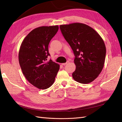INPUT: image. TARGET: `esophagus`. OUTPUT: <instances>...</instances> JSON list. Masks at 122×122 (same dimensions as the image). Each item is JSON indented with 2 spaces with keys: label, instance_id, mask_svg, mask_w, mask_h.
I'll use <instances>...</instances> for the list:
<instances>
[{
  "label": "esophagus",
  "instance_id": "obj_1",
  "mask_svg": "<svg viewBox=\"0 0 122 122\" xmlns=\"http://www.w3.org/2000/svg\"><path fill=\"white\" fill-rule=\"evenodd\" d=\"M69 61H67V62H66V63H62V65H63V66H65L66 65H67L68 64H69Z\"/></svg>",
  "mask_w": 122,
  "mask_h": 122
}]
</instances>
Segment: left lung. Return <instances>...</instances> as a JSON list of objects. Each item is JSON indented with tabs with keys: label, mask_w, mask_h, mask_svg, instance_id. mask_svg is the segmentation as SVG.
Here are the masks:
<instances>
[{
	"label": "left lung",
	"mask_w": 122,
	"mask_h": 122,
	"mask_svg": "<svg viewBox=\"0 0 122 122\" xmlns=\"http://www.w3.org/2000/svg\"><path fill=\"white\" fill-rule=\"evenodd\" d=\"M60 27L75 56L73 79L83 84L93 81L104 65L106 47L102 38L93 28L83 23L61 25Z\"/></svg>",
	"instance_id": "left-lung-1"
}]
</instances>
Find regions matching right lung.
<instances>
[{
  "label": "right lung",
  "instance_id": "right-lung-1",
  "mask_svg": "<svg viewBox=\"0 0 122 122\" xmlns=\"http://www.w3.org/2000/svg\"><path fill=\"white\" fill-rule=\"evenodd\" d=\"M58 26H41L33 29L24 38L19 51V62L28 81L39 89L45 90L54 82L60 65L51 60L48 45Z\"/></svg>",
  "mask_w": 122,
  "mask_h": 122
}]
</instances>
